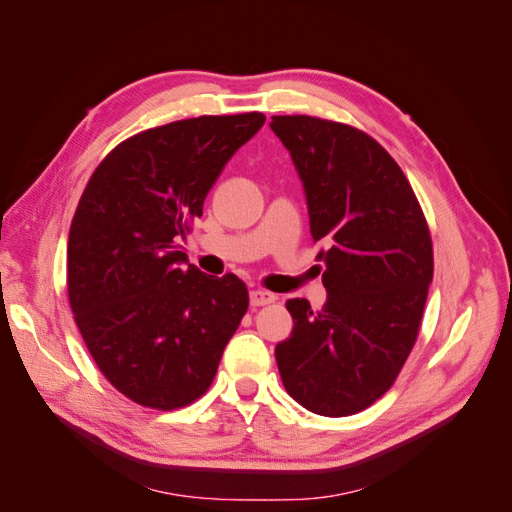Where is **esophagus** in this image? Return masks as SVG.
Returning <instances> with one entry per match:
<instances>
[{"mask_svg":"<svg viewBox=\"0 0 512 512\" xmlns=\"http://www.w3.org/2000/svg\"><path fill=\"white\" fill-rule=\"evenodd\" d=\"M275 301V294L262 290V288H254L250 290V305L252 307H260V305H269Z\"/></svg>","mask_w":512,"mask_h":512,"instance_id":"esophagus-1","label":"esophagus"}]
</instances>
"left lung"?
Instances as JSON below:
<instances>
[{
    "label": "left lung",
    "mask_w": 512,
    "mask_h": 512,
    "mask_svg": "<svg viewBox=\"0 0 512 512\" xmlns=\"http://www.w3.org/2000/svg\"><path fill=\"white\" fill-rule=\"evenodd\" d=\"M303 183L309 230L329 245L327 303H286L294 329L275 346L288 395L320 416H350L391 389L421 327L433 250L406 175L374 138L307 115L271 117Z\"/></svg>",
    "instance_id": "left-lung-1"
}]
</instances>
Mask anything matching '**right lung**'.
<instances>
[{"label": "right lung", "mask_w": 512, "mask_h": 512, "mask_svg": "<svg viewBox=\"0 0 512 512\" xmlns=\"http://www.w3.org/2000/svg\"><path fill=\"white\" fill-rule=\"evenodd\" d=\"M262 113L196 117L136 134L91 175L68 239V297L100 371L147 408L203 395L250 305L237 275L198 271L179 239Z\"/></svg>", "instance_id": "right-lung-1"}]
</instances>
